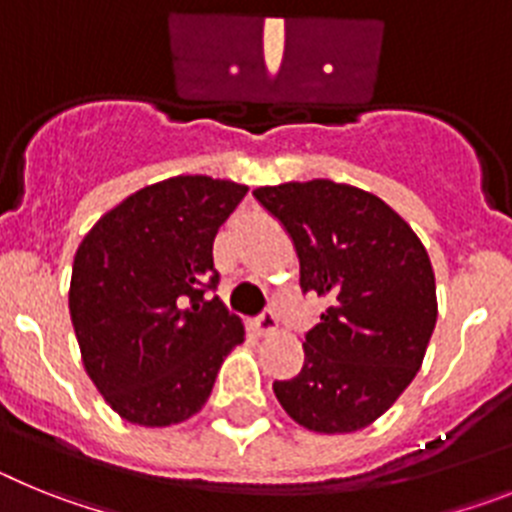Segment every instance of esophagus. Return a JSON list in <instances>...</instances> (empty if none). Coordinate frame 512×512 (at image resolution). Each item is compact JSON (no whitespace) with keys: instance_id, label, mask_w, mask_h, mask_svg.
I'll use <instances>...</instances> for the list:
<instances>
[{"instance_id":"esophagus-1","label":"esophagus","mask_w":512,"mask_h":512,"mask_svg":"<svg viewBox=\"0 0 512 512\" xmlns=\"http://www.w3.org/2000/svg\"><path fill=\"white\" fill-rule=\"evenodd\" d=\"M252 327H255V332L260 337H268V335H275V330H278V319H275L273 311H262L260 317L252 322Z\"/></svg>"}]
</instances>
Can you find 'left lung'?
Returning <instances> with one entry per match:
<instances>
[{"label": "left lung", "instance_id": "obj_1", "mask_svg": "<svg viewBox=\"0 0 512 512\" xmlns=\"http://www.w3.org/2000/svg\"><path fill=\"white\" fill-rule=\"evenodd\" d=\"M255 198L296 244L301 291L330 301L306 332L304 366L275 381V397L314 433L368 428L412 384L435 330L428 250L379 195L345 182L265 185Z\"/></svg>", "mask_w": 512, "mask_h": 512}]
</instances>
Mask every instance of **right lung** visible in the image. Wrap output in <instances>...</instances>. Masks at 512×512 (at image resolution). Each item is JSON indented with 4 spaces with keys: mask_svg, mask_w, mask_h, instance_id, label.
<instances>
[{
    "mask_svg": "<svg viewBox=\"0 0 512 512\" xmlns=\"http://www.w3.org/2000/svg\"><path fill=\"white\" fill-rule=\"evenodd\" d=\"M247 185L177 175L100 216L74 255L69 314L102 399L126 422L167 428L208 402L221 363L244 342L216 286L213 239Z\"/></svg>",
    "mask_w": 512,
    "mask_h": 512,
    "instance_id": "right-lung-1",
    "label": "right lung"
}]
</instances>
